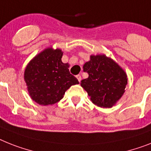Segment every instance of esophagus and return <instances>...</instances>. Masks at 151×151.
Returning a JSON list of instances; mask_svg holds the SVG:
<instances>
[{"label": "esophagus", "mask_w": 151, "mask_h": 151, "mask_svg": "<svg viewBox=\"0 0 151 151\" xmlns=\"http://www.w3.org/2000/svg\"><path fill=\"white\" fill-rule=\"evenodd\" d=\"M76 78H77V79H78V82L80 83L81 80H82V77H81L80 75H77V76H76Z\"/></svg>", "instance_id": "obj_1"}]
</instances>
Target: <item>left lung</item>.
<instances>
[{"instance_id":"1","label":"left lung","mask_w":151,"mask_h":151,"mask_svg":"<svg viewBox=\"0 0 151 151\" xmlns=\"http://www.w3.org/2000/svg\"><path fill=\"white\" fill-rule=\"evenodd\" d=\"M89 77L81 81L95 105L110 108L125 92L127 78L125 72L111 58L103 55H91L90 61L83 65Z\"/></svg>"}]
</instances>
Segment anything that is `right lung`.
I'll use <instances>...</instances> for the list:
<instances>
[{
    "instance_id": "add662e5",
    "label": "right lung",
    "mask_w": 151,
    "mask_h": 151,
    "mask_svg": "<svg viewBox=\"0 0 151 151\" xmlns=\"http://www.w3.org/2000/svg\"><path fill=\"white\" fill-rule=\"evenodd\" d=\"M60 49L47 48L27 65L24 80L32 99L40 105L55 104L63 98L65 91L78 81L70 74L68 65L62 62Z\"/></svg>"
}]
</instances>
